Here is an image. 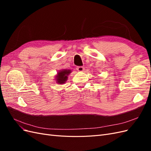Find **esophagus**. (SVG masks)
Returning a JSON list of instances; mask_svg holds the SVG:
<instances>
[{
	"mask_svg": "<svg viewBox=\"0 0 151 151\" xmlns=\"http://www.w3.org/2000/svg\"><path fill=\"white\" fill-rule=\"evenodd\" d=\"M76 69H77V71H79V72H83L84 70V67H81V66L77 67L76 68Z\"/></svg>",
	"mask_w": 151,
	"mask_h": 151,
	"instance_id": "1",
	"label": "esophagus"
}]
</instances>
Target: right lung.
<instances>
[{
  "label": "right lung",
  "mask_w": 151,
  "mask_h": 151,
  "mask_svg": "<svg viewBox=\"0 0 151 151\" xmlns=\"http://www.w3.org/2000/svg\"><path fill=\"white\" fill-rule=\"evenodd\" d=\"M72 72V70L69 69H63L59 70L56 76H55V81L56 83L60 84H65V82L67 81L68 79V76L69 75L70 73Z\"/></svg>",
  "instance_id": "right-lung-1"
}]
</instances>
